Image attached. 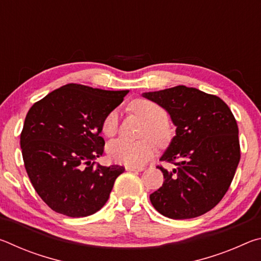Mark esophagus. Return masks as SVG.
I'll return each instance as SVG.
<instances>
[{"instance_id":"esophagus-1","label":"esophagus","mask_w":261,"mask_h":261,"mask_svg":"<svg viewBox=\"0 0 261 261\" xmlns=\"http://www.w3.org/2000/svg\"><path fill=\"white\" fill-rule=\"evenodd\" d=\"M125 169L127 171H143L144 168L143 167H132V166H126Z\"/></svg>"}]
</instances>
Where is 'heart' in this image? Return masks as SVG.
<instances>
[{
    "mask_svg": "<svg viewBox=\"0 0 261 261\" xmlns=\"http://www.w3.org/2000/svg\"><path fill=\"white\" fill-rule=\"evenodd\" d=\"M130 109L146 122L143 131V137L146 138L134 143L122 139L113 140L107 145V153L115 162L140 167L146 163L155 152L156 144L154 140L160 145H165L169 141L170 130L166 124L167 113L160 105L147 99H137L131 102ZM117 129L118 116L114 110L105 116L101 123V131L106 137H114L117 134Z\"/></svg>",
    "mask_w": 261,
    "mask_h": 261,
    "instance_id": "1",
    "label": "heart"
}]
</instances>
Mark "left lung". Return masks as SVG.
Returning <instances> with one entry per match:
<instances>
[{"label":"left lung","mask_w":261,"mask_h":261,"mask_svg":"<svg viewBox=\"0 0 261 261\" xmlns=\"http://www.w3.org/2000/svg\"><path fill=\"white\" fill-rule=\"evenodd\" d=\"M160 105L176 125L161 161L176 167L162 171V187L149 196L167 218L192 219L219 204L230 187L241 159L238 126L230 108L219 96L178 85L144 93Z\"/></svg>","instance_id":"8db88e82"}]
</instances>
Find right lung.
I'll list each match as a JSON object with an SVG mask.
<instances>
[{
  "label": "right lung",
  "mask_w": 261,
  "mask_h": 261,
  "mask_svg": "<svg viewBox=\"0 0 261 261\" xmlns=\"http://www.w3.org/2000/svg\"><path fill=\"white\" fill-rule=\"evenodd\" d=\"M129 91H105L68 84L35 102L20 134L31 183L53 211L84 218L102 208L124 167L101 166L105 116Z\"/></svg>",
  "instance_id": "right-lung-1"
}]
</instances>
